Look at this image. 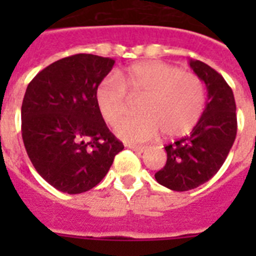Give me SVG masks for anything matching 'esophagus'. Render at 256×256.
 Wrapping results in <instances>:
<instances>
[{
	"label": "esophagus",
	"mask_w": 256,
	"mask_h": 256,
	"mask_svg": "<svg viewBox=\"0 0 256 256\" xmlns=\"http://www.w3.org/2000/svg\"><path fill=\"white\" fill-rule=\"evenodd\" d=\"M128 148H132V152H138V154H140V152H144V150H146L144 146H138V144H128Z\"/></svg>",
	"instance_id": "34e87169"
}]
</instances>
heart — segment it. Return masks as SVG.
<instances>
[{
    "mask_svg": "<svg viewBox=\"0 0 256 256\" xmlns=\"http://www.w3.org/2000/svg\"><path fill=\"white\" fill-rule=\"evenodd\" d=\"M130 98H140V116L122 120L116 136L128 142H146L158 136L178 138L188 134L200 120L206 90L196 74L164 62L134 64L108 76L94 92L98 112L114 124L130 110Z\"/></svg>",
    "mask_w": 256,
    "mask_h": 256,
    "instance_id": "b5f03b06",
    "label": "heart"
}]
</instances>
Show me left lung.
Here are the masks:
<instances>
[{"mask_svg": "<svg viewBox=\"0 0 256 256\" xmlns=\"http://www.w3.org/2000/svg\"><path fill=\"white\" fill-rule=\"evenodd\" d=\"M190 68L207 88V104L191 132L168 144V160L156 172V182L174 191L196 188L214 176L224 164L236 136L234 92L212 68L191 60Z\"/></svg>", "mask_w": 256, "mask_h": 256, "instance_id": "1", "label": "left lung"}]
</instances>
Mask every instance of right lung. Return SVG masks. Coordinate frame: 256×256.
Segmentation results:
<instances>
[{
	"label": "right lung",
	"instance_id": "right-lung-1",
	"mask_svg": "<svg viewBox=\"0 0 256 256\" xmlns=\"http://www.w3.org/2000/svg\"><path fill=\"white\" fill-rule=\"evenodd\" d=\"M114 60L76 54L32 80L21 108L26 152L46 182L68 194L96 187L124 150L98 112L96 88Z\"/></svg>",
	"mask_w": 256,
	"mask_h": 256
}]
</instances>
